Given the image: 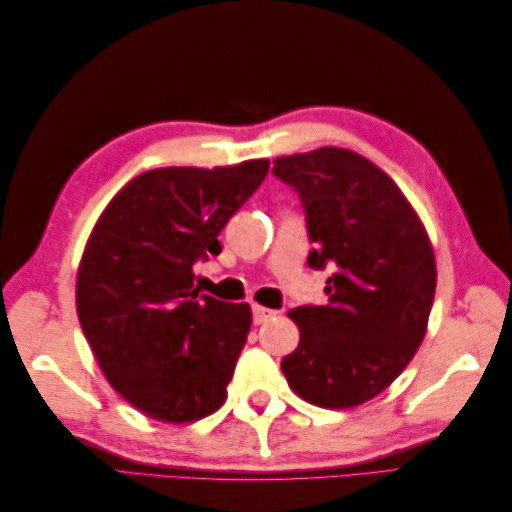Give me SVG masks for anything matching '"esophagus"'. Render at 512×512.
Here are the masks:
<instances>
[{
  "label": "esophagus",
  "instance_id": "obj_1",
  "mask_svg": "<svg viewBox=\"0 0 512 512\" xmlns=\"http://www.w3.org/2000/svg\"><path fill=\"white\" fill-rule=\"evenodd\" d=\"M273 317H277V310L257 306V303L253 306V321H255V325H262V323H266L268 319H273Z\"/></svg>",
  "mask_w": 512,
  "mask_h": 512
}]
</instances>
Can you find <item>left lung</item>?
I'll list each match as a JSON object with an SVG mask.
<instances>
[{
	"mask_svg": "<svg viewBox=\"0 0 512 512\" xmlns=\"http://www.w3.org/2000/svg\"><path fill=\"white\" fill-rule=\"evenodd\" d=\"M273 173L306 209L308 264L332 270L325 306L288 312L301 336L281 372L312 405H363L394 383L427 334L438 279L427 228L396 182L356 151L281 156Z\"/></svg>",
	"mask_w": 512,
	"mask_h": 512,
	"instance_id": "1",
	"label": "left lung"
}]
</instances>
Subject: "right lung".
Instances as JSON below:
<instances>
[{
    "label": "right lung",
    "instance_id": "obj_1",
    "mask_svg": "<svg viewBox=\"0 0 512 512\" xmlns=\"http://www.w3.org/2000/svg\"><path fill=\"white\" fill-rule=\"evenodd\" d=\"M268 167L145 171L92 228L76 314L107 383L147 418L184 424L224 405L253 314L248 303L200 295L193 264L222 253L217 235Z\"/></svg>",
    "mask_w": 512,
    "mask_h": 512
}]
</instances>
